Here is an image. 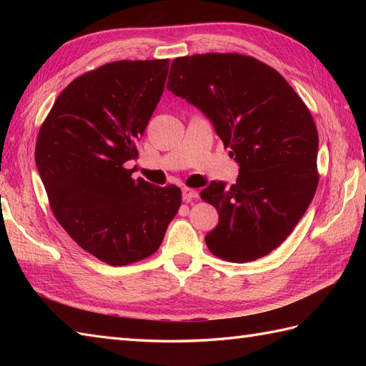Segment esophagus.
<instances>
[{
    "mask_svg": "<svg viewBox=\"0 0 366 366\" xmlns=\"http://www.w3.org/2000/svg\"><path fill=\"white\" fill-rule=\"evenodd\" d=\"M198 192L197 190H193V189H190V187H184L182 189V198H184V201H187V203H190V201H193V199H198Z\"/></svg>",
    "mask_w": 366,
    "mask_h": 366,
    "instance_id": "1",
    "label": "esophagus"
}]
</instances>
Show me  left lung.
Listing matches in <instances>:
<instances>
[{
	"mask_svg": "<svg viewBox=\"0 0 366 366\" xmlns=\"http://www.w3.org/2000/svg\"><path fill=\"white\" fill-rule=\"evenodd\" d=\"M167 88L212 121L240 171L201 199L219 212L207 248L229 262L254 261L283 244L320 182L317 130L297 92L274 67L239 53L176 58Z\"/></svg>",
	"mask_w": 366,
	"mask_h": 366,
	"instance_id": "obj_1",
	"label": "left lung"
}]
</instances>
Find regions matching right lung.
<instances>
[{"label":"right lung","instance_id":"add662e5","mask_svg":"<svg viewBox=\"0 0 366 366\" xmlns=\"http://www.w3.org/2000/svg\"><path fill=\"white\" fill-rule=\"evenodd\" d=\"M168 59L114 61L69 83L39 129L36 165L61 227L110 266L154 254L181 207L176 185L132 177L137 142L165 88Z\"/></svg>","mask_w":366,"mask_h":366}]
</instances>
